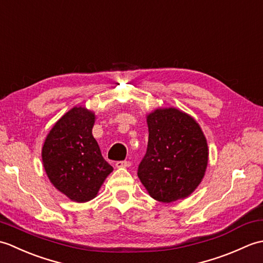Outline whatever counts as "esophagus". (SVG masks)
<instances>
[{
    "label": "esophagus",
    "instance_id": "esophagus-1",
    "mask_svg": "<svg viewBox=\"0 0 263 263\" xmlns=\"http://www.w3.org/2000/svg\"><path fill=\"white\" fill-rule=\"evenodd\" d=\"M130 165H131V161H128V160H120V161H116V164H115L117 168H122V167H128Z\"/></svg>",
    "mask_w": 263,
    "mask_h": 263
}]
</instances>
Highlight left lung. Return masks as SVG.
Listing matches in <instances>:
<instances>
[{"label":"left lung","instance_id":"left-lung-1","mask_svg":"<svg viewBox=\"0 0 263 263\" xmlns=\"http://www.w3.org/2000/svg\"><path fill=\"white\" fill-rule=\"evenodd\" d=\"M147 123L148 147L138 167L141 183L160 202L189 197L208 164L203 132L191 116L176 108L156 109Z\"/></svg>","mask_w":263,"mask_h":263}]
</instances>
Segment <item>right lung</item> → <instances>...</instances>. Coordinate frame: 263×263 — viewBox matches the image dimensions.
<instances>
[{
  "instance_id": "add662e5",
  "label": "right lung",
  "mask_w": 263,
  "mask_h": 263,
  "mask_svg": "<svg viewBox=\"0 0 263 263\" xmlns=\"http://www.w3.org/2000/svg\"><path fill=\"white\" fill-rule=\"evenodd\" d=\"M95 114L74 107L55 123L43 146L42 158L49 181L76 202L96 197L113 171L92 137Z\"/></svg>"
}]
</instances>
